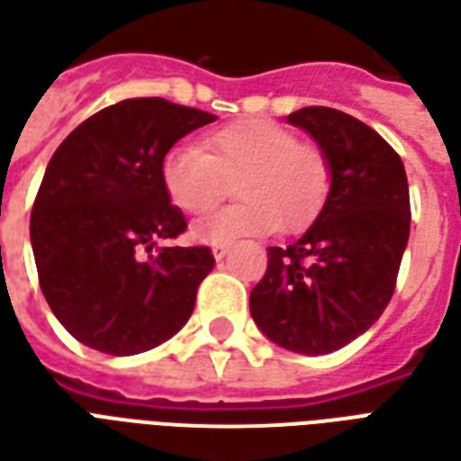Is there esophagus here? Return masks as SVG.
<instances>
[{
	"mask_svg": "<svg viewBox=\"0 0 461 461\" xmlns=\"http://www.w3.org/2000/svg\"><path fill=\"white\" fill-rule=\"evenodd\" d=\"M227 251H230V244H212V254H214V259H224V257H227Z\"/></svg>",
	"mask_w": 461,
	"mask_h": 461,
	"instance_id": "1",
	"label": "esophagus"
}]
</instances>
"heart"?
I'll return each mask as SVG.
<instances>
[{
	"label": "heart",
	"instance_id": "obj_1",
	"mask_svg": "<svg viewBox=\"0 0 461 461\" xmlns=\"http://www.w3.org/2000/svg\"><path fill=\"white\" fill-rule=\"evenodd\" d=\"M170 202L187 214L212 210L234 185L237 204L194 221L192 237L231 244L267 234L276 224L294 231L309 224L330 190L329 155L269 118H244L200 138V150L172 148L160 162Z\"/></svg>",
	"mask_w": 461,
	"mask_h": 461
}]
</instances>
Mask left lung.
<instances>
[{
    "label": "left lung",
    "instance_id": "1",
    "mask_svg": "<svg viewBox=\"0 0 461 461\" xmlns=\"http://www.w3.org/2000/svg\"><path fill=\"white\" fill-rule=\"evenodd\" d=\"M289 122L329 155L330 192L299 241L269 247L249 309L276 346L321 356L366 333L393 299L410 237V190L400 155L363 121L309 105Z\"/></svg>",
    "mask_w": 461,
    "mask_h": 461
}]
</instances>
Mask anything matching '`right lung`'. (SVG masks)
I'll use <instances>...</instances> for the list:
<instances>
[{
	"mask_svg": "<svg viewBox=\"0 0 461 461\" xmlns=\"http://www.w3.org/2000/svg\"><path fill=\"white\" fill-rule=\"evenodd\" d=\"M212 121L165 98H128L81 122L49 160L29 224L39 286L84 346L135 356L192 316L214 257L210 247L152 254L155 241L187 230L162 187L160 162Z\"/></svg>",
	"mask_w": 461,
	"mask_h": 461,
	"instance_id": "1",
	"label": "right lung"
}]
</instances>
